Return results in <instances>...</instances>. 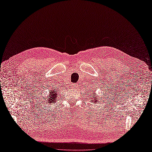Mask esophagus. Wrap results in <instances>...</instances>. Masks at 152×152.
Segmentation results:
<instances>
[{
    "label": "esophagus",
    "mask_w": 152,
    "mask_h": 152,
    "mask_svg": "<svg viewBox=\"0 0 152 152\" xmlns=\"http://www.w3.org/2000/svg\"><path fill=\"white\" fill-rule=\"evenodd\" d=\"M78 86H77V84H73V85H72V87L73 88H77Z\"/></svg>",
    "instance_id": "obj_1"
}]
</instances>
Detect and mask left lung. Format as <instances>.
Returning a JSON list of instances; mask_svg holds the SVG:
<instances>
[{"mask_svg": "<svg viewBox=\"0 0 152 152\" xmlns=\"http://www.w3.org/2000/svg\"><path fill=\"white\" fill-rule=\"evenodd\" d=\"M94 93H95V91H94ZM94 93H93V94H92V95H93V96H91V100H90V102H91V103L94 102V103H97L98 102V97H97V96H96V94H94Z\"/></svg>", "mask_w": 152, "mask_h": 152, "instance_id": "1", "label": "left lung"}]
</instances>
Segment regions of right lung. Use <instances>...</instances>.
Wrapping results in <instances>:
<instances>
[{
	"instance_id": "right-lung-1",
	"label": "right lung",
	"mask_w": 152,
	"mask_h": 152,
	"mask_svg": "<svg viewBox=\"0 0 152 152\" xmlns=\"http://www.w3.org/2000/svg\"><path fill=\"white\" fill-rule=\"evenodd\" d=\"M58 93L57 92H56L55 90L53 89L52 90H50L49 91V96L47 98V99L46 100V102L47 103H52L54 104L56 102V101H58Z\"/></svg>"
}]
</instances>
